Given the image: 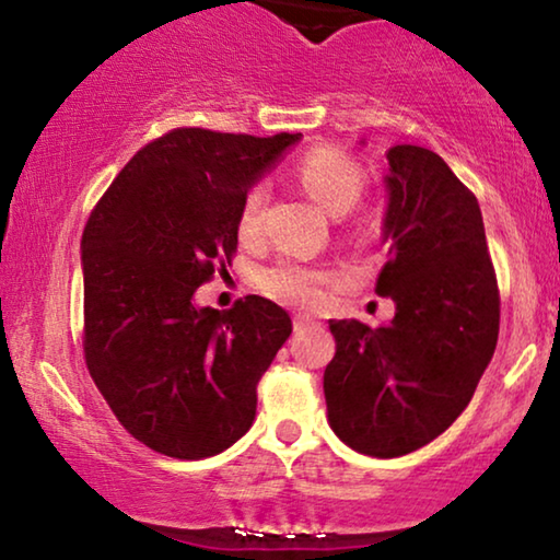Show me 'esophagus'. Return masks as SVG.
<instances>
[{
    "label": "esophagus",
    "mask_w": 560,
    "mask_h": 560,
    "mask_svg": "<svg viewBox=\"0 0 560 560\" xmlns=\"http://www.w3.org/2000/svg\"><path fill=\"white\" fill-rule=\"evenodd\" d=\"M313 324H316V320L308 318V316H295V318H293V328H295V331H305V328L313 326Z\"/></svg>",
    "instance_id": "1"
}]
</instances>
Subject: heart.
Returning a JSON list of instances; mask_svg holds the SVG:
<instances>
[{
  "label": "heart",
  "mask_w": 560,
  "mask_h": 560,
  "mask_svg": "<svg viewBox=\"0 0 560 560\" xmlns=\"http://www.w3.org/2000/svg\"><path fill=\"white\" fill-rule=\"evenodd\" d=\"M298 180L324 206L326 211L347 213L359 201L364 188V173L347 152L336 148H313L298 160ZM265 206V188L252 186L244 194L236 213V234L242 242L259 240V213ZM336 280L334 270L316 265H303L298 259H278L259 272V288L272 301L293 308H316L324 301L326 288Z\"/></svg>",
  "instance_id": "obj_1"
}]
</instances>
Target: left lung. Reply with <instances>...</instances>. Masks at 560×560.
I'll return each mask as SVG.
<instances>
[{
    "mask_svg": "<svg viewBox=\"0 0 560 560\" xmlns=\"http://www.w3.org/2000/svg\"><path fill=\"white\" fill-rule=\"evenodd\" d=\"M385 326L328 320V423L359 454L395 458L441 435L469 405L500 334V290L479 201L435 152L387 150Z\"/></svg>",
    "mask_w": 560,
    "mask_h": 560,
    "instance_id": "left-lung-1",
    "label": "left lung"
}]
</instances>
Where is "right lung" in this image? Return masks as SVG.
<instances>
[{"label": "right lung", "instance_id": "right-lung-1", "mask_svg": "<svg viewBox=\"0 0 560 560\" xmlns=\"http://www.w3.org/2000/svg\"><path fill=\"white\" fill-rule=\"evenodd\" d=\"M301 135L178 127L137 150L83 229V357L129 435L173 458L217 456L249 431L257 382L293 331L259 295L229 311L194 293L236 252L252 183Z\"/></svg>", "mask_w": 560, "mask_h": 560}]
</instances>
